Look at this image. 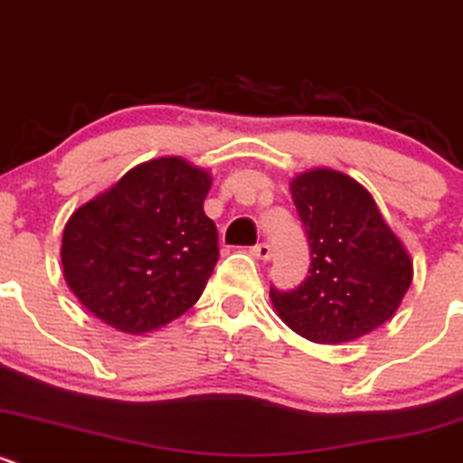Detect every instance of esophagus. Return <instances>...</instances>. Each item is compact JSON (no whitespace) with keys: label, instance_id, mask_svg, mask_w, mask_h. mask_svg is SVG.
Wrapping results in <instances>:
<instances>
[{"label":"esophagus","instance_id":"obj_1","mask_svg":"<svg viewBox=\"0 0 463 463\" xmlns=\"http://www.w3.org/2000/svg\"><path fill=\"white\" fill-rule=\"evenodd\" d=\"M251 256H256V259L260 260H269L272 259V247L268 245V242H259V245L251 247Z\"/></svg>","mask_w":463,"mask_h":463}]
</instances>
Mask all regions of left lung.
<instances>
[{"label": "left lung", "instance_id": "8db88e82", "mask_svg": "<svg viewBox=\"0 0 463 463\" xmlns=\"http://www.w3.org/2000/svg\"><path fill=\"white\" fill-rule=\"evenodd\" d=\"M290 194L310 245L297 290L269 288L286 326L317 345H342L383 326L401 306L414 268L401 238L360 182L333 168L292 177Z\"/></svg>", "mask_w": 463, "mask_h": 463}]
</instances>
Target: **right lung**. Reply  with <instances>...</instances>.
<instances>
[{
  "instance_id": "add662e5",
  "label": "right lung",
  "mask_w": 463,
  "mask_h": 463,
  "mask_svg": "<svg viewBox=\"0 0 463 463\" xmlns=\"http://www.w3.org/2000/svg\"><path fill=\"white\" fill-rule=\"evenodd\" d=\"M209 189V171L157 157L78 207L61 247L76 299L130 335L184 315L218 263V232L203 209Z\"/></svg>"
}]
</instances>
